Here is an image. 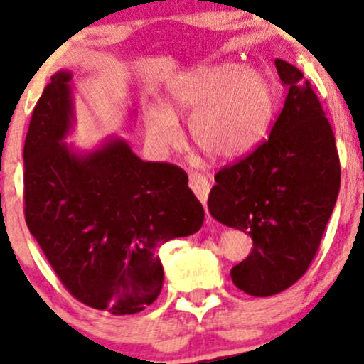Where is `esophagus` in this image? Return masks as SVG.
Wrapping results in <instances>:
<instances>
[{"mask_svg": "<svg viewBox=\"0 0 364 364\" xmlns=\"http://www.w3.org/2000/svg\"><path fill=\"white\" fill-rule=\"evenodd\" d=\"M190 188L195 195H197V198L202 203L207 202V195H209L210 185H209V179H207L205 176L198 173L190 174Z\"/></svg>", "mask_w": 364, "mask_h": 364, "instance_id": "esophagus-1", "label": "esophagus"}]
</instances>
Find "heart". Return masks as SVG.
<instances>
[{
  "mask_svg": "<svg viewBox=\"0 0 364 364\" xmlns=\"http://www.w3.org/2000/svg\"><path fill=\"white\" fill-rule=\"evenodd\" d=\"M277 97L264 74L237 63H210L178 75L167 85L166 105L143 112L146 134L159 149L178 145L176 115H190L191 141L218 161H238L266 138Z\"/></svg>",
  "mask_w": 364,
  "mask_h": 364,
  "instance_id": "heart-1",
  "label": "heart"
}]
</instances>
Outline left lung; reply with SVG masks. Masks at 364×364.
<instances>
[{"mask_svg":"<svg viewBox=\"0 0 364 364\" xmlns=\"http://www.w3.org/2000/svg\"><path fill=\"white\" fill-rule=\"evenodd\" d=\"M274 65L287 98L269 138L223 167L209 195L215 221L252 238L231 279L254 297L283 292L306 273L341 190L335 136L316 93L292 63Z\"/></svg>","mask_w":364,"mask_h":364,"instance_id":"obj_1","label":"left lung"}]
</instances>
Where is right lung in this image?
Wrapping results in <instances>:
<instances>
[{"mask_svg": "<svg viewBox=\"0 0 364 364\" xmlns=\"http://www.w3.org/2000/svg\"><path fill=\"white\" fill-rule=\"evenodd\" d=\"M72 74L58 70L34 107L23 145L26 223L60 282L82 304L122 316L159 297V247L197 233L203 207L188 176L145 162L126 139L75 151Z\"/></svg>", "mask_w": 364, "mask_h": 364, "instance_id": "obj_1", "label": "right lung"}]
</instances>
